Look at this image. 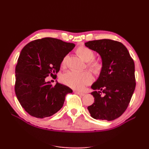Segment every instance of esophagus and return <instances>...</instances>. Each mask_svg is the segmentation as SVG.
Listing matches in <instances>:
<instances>
[{"label":"esophagus","mask_w":149,"mask_h":149,"mask_svg":"<svg viewBox=\"0 0 149 149\" xmlns=\"http://www.w3.org/2000/svg\"><path fill=\"white\" fill-rule=\"evenodd\" d=\"M74 93H75V94L79 95H80V96H84V95H85L84 93L80 92V91H74Z\"/></svg>","instance_id":"34e87169"}]
</instances>
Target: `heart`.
<instances>
[{
  "label": "heart",
  "instance_id": "1",
  "mask_svg": "<svg viewBox=\"0 0 149 149\" xmlns=\"http://www.w3.org/2000/svg\"><path fill=\"white\" fill-rule=\"evenodd\" d=\"M76 53L85 62H88L87 67L93 74H100L103 69L102 62L99 60H93L95 58V52L90 48L85 46H79L77 48ZM67 56L62 60V65L64 66L66 63ZM60 80L62 84L74 89H81L85 85L89 84L92 81V75L88 71L78 72L68 71L63 74Z\"/></svg>",
  "mask_w": 149,
  "mask_h": 149
}]
</instances>
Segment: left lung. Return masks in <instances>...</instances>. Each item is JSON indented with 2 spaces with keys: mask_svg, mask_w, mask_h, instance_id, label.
I'll return each instance as SVG.
<instances>
[{
  "mask_svg": "<svg viewBox=\"0 0 149 149\" xmlns=\"http://www.w3.org/2000/svg\"><path fill=\"white\" fill-rule=\"evenodd\" d=\"M85 45L100 55L103 64L99 79L91 86L95 90L91 93L94 103L87 109L95 119L114 120L124 113L135 91L134 61L119 41L95 40Z\"/></svg>",
  "mask_w": 149,
  "mask_h": 149,
  "instance_id": "obj_1",
  "label": "left lung"
}]
</instances>
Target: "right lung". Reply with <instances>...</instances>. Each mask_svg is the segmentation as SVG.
I'll return each mask as SVG.
<instances>
[{
    "label": "right lung",
    "mask_w": 149,
    "mask_h": 149,
    "mask_svg": "<svg viewBox=\"0 0 149 149\" xmlns=\"http://www.w3.org/2000/svg\"><path fill=\"white\" fill-rule=\"evenodd\" d=\"M75 47L74 43L45 37L34 40L20 52L16 65L15 93L22 108L37 118L49 117L61 109L70 87L45 81L56 76L62 60Z\"/></svg>",
    "instance_id": "right-lung-1"
}]
</instances>
